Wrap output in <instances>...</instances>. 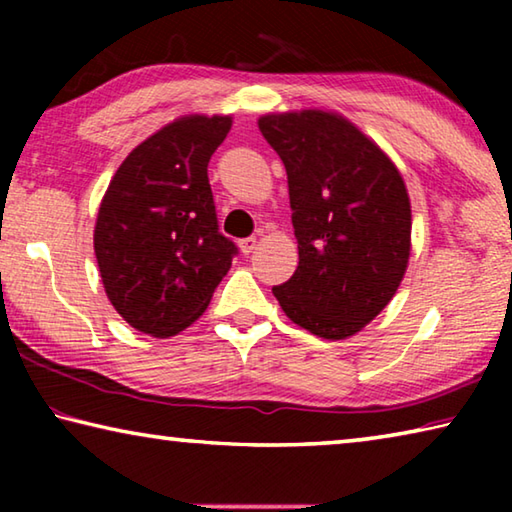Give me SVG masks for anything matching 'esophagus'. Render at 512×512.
<instances>
[{
    "label": "esophagus",
    "instance_id": "obj_1",
    "mask_svg": "<svg viewBox=\"0 0 512 512\" xmlns=\"http://www.w3.org/2000/svg\"><path fill=\"white\" fill-rule=\"evenodd\" d=\"M239 248H241V253H244V255H250V253H253V250L257 248V239H255V237L241 239V241H239Z\"/></svg>",
    "mask_w": 512,
    "mask_h": 512
}]
</instances>
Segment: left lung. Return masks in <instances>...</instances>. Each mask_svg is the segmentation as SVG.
Masks as SVG:
<instances>
[{
    "mask_svg": "<svg viewBox=\"0 0 512 512\" xmlns=\"http://www.w3.org/2000/svg\"><path fill=\"white\" fill-rule=\"evenodd\" d=\"M257 126L287 169L300 257L273 296L307 332L348 339L393 300L409 266L402 173L339 112H268Z\"/></svg>",
    "mask_w": 512,
    "mask_h": 512,
    "instance_id": "left-lung-1",
    "label": "left lung"
}]
</instances>
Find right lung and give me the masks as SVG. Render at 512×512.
<instances>
[{"label": "right lung", "instance_id": "add662e5", "mask_svg": "<svg viewBox=\"0 0 512 512\" xmlns=\"http://www.w3.org/2000/svg\"><path fill=\"white\" fill-rule=\"evenodd\" d=\"M230 115H183L126 155L101 198L94 255L117 314L155 339L203 316L237 246L216 225L207 162Z\"/></svg>", "mask_w": 512, "mask_h": 512}]
</instances>
